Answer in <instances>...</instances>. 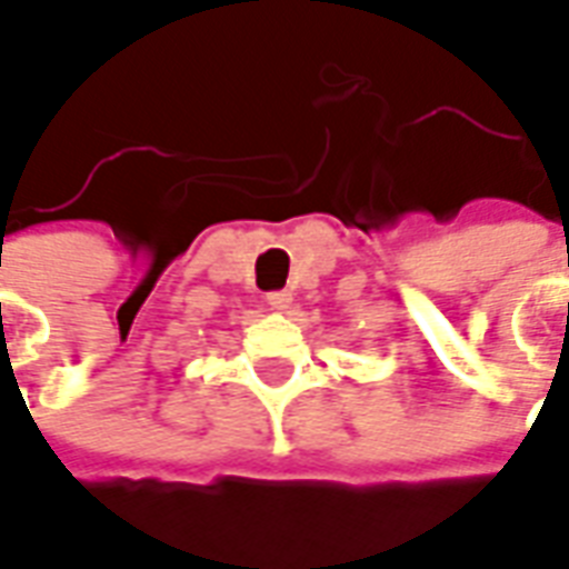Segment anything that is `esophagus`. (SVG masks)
I'll return each instance as SVG.
<instances>
[{
	"label": "esophagus",
	"instance_id": "34e87169",
	"mask_svg": "<svg viewBox=\"0 0 569 569\" xmlns=\"http://www.w3.org/2000/svg\"><path fill=\"white\" fill-rule=\"evenodd\" d=\"M292 305V292H286V289H280V292H268V308L271 311H286Z\"/></svg>",
	"mask_w": 569,
	"mask_h": 569
}]
</instances>
